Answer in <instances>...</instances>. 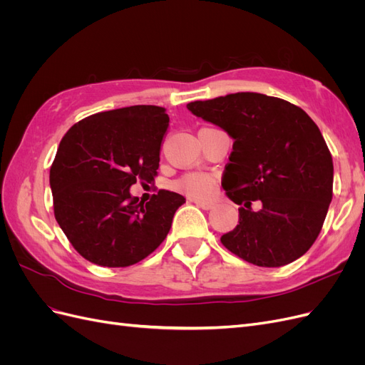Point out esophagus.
I'll return each mask as SVG.
<instances>
[{
  "label": "esophagus",
  "mask_w": 365,
  "mask_h": 365,
  "mask_svg": "<svg viewBox=\"0 0 365 365\" xmlns=\"http://www.w3.org/2000/svg\"><path fill=\"white\" fill-rule=\"evenodd\" d=\"M197 207L200 208H202V210H212L213 207H215V204L213 202H210V201H201V200H195L193 201Z\"/></svg>",
  "instance_id": "34e87169"
}]
</instances>
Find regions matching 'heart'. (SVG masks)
<instances>
[{
  "instance_id": "b5f03b06",
  "label": "heart",
  "mask_w": 365,
  "mask_h": 365,
  "mask_svg": "<svg viewBox=\"0 0 365 365\" xmlns=\"http://www.w3.org/2000/svg\"><path fill=\"white\" fill-rule=\"evenodd\" d=\"M176 187H178L180 190L185 192L187 195L204 200V197L213 195L216 189V180L215 176H212L210 173L192 172V173L184 175L182 178L176 182Z\"/></svg>"
}]
</instances>
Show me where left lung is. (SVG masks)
Returning <instances> with one entry per match:
<instances>
[{"mask_svg":"<svg viewBox=\"0 0 365 365\" xmlns=\"http://www.w3.org/2000/svg\"><path fill=\"white\" fill-rule=\"evenodd\" d=\"M235 140L222 187L240 205L239 224L220 237L257 267L288 264L312 247L332 201L334 163L314 120L279 97L236 93L187 105ZM261 205L254 210L252 204Z\"/></svg>","mask_w":365,"mask_h":365,"instance_id":"obj_1","label":"left lung"}]
</instances>
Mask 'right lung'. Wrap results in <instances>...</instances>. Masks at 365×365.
<instances>
[{"label":"right lung","mask_w":365,"mask_h":365,"mask_svg":"<svg viewBox=\"0 0 365 365\" xmlns=\"http://www.w3.org/2000/svg\"><path fill=\"white\" fill-rule=\"evenodd\" d=\"M168 128L164 108L135 105L77 121L61 140L50 168L54 217L83 259L130 267L168 236L185 197L160 190L145 204L129 193L157 176Z\"/></svg>","instance_id":"right-lung-1"}]
</instances>
